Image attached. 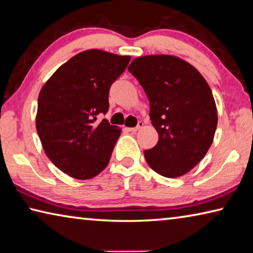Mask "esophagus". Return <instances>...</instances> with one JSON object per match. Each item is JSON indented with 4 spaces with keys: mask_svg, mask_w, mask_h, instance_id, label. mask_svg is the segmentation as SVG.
<instances>
[{
    "mask_svg": "<svg viewBox=\"0 0 253 253\" xmlns=\"http://www.w3.org/2000/svg\"><path fill=\"white\" fill-rule=\"evenodd\" d=\"M143 127V122H139L138 123V126H136L135 127H127V130H129L130 132H136V131H139L140 129H142Z\"/></svg>",
    "mask_w": 253,
    "mask_h": 253,
    "instance_id": "1",
    "label": "esophagus"
}]
</instances>
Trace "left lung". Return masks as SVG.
Returning <instances> with one entry per match:
<instances>
[{"instance_id":"obj_1","label":"left lung","mask_w":253,"mask_h":253,"mask_svg":"<svg viewBox=\"0 0 253 253\" xmlns=\"http://www.w3.org/2000/svg\"><path fill=\"white\" fill-rule=\"evenodd\" d=\"M127 70L148 96L159 134L156 147L144 151L149 167L166 178L188 173L210 149L218 124L209 84L193 65L173 55L136 57Z\"/></svg>"}]
</instances>
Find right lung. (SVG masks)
Listing matches in <instances>:
<instances>
[{"label": "right lung", "instance_id": "obj_1", "mask_svg": "<svg viewBox=\"0 0 253 253\" xmlns=\"http://www.w3.org/2000/svg\"><path fill=\"white\" fill-rule=\"evenodd\" d=\"M131 60L86 50L62 64L41 88L35 126L47 158L74 179L94 178L109 165L121 129L96 115L109 110V91Z\"/></svg>", "mask_w": 253, "mask_h": 253}]
</instances>
